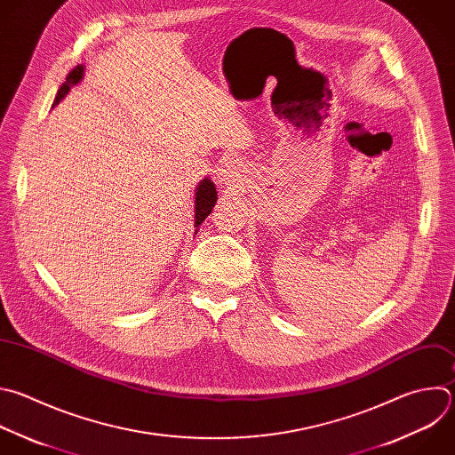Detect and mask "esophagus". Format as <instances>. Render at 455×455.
<instances>
[{
    "instance_id": "1",
    "label": "esophagus",
    "mask_w": 455,
    "mask_h": 455,
    "mask_svg": "<svg viewBox=\"0 0 455 455\" xmlns=\"http://www.w3.org/2000/svg\"><path fill=\"white\" fill-rule=\"evenodd\" d=\"M237 173H239V172H237V163H235V161L227 159V161H223V163L220 164L218 177H220L221 182H232V180H235Z\"/></svg>"
}]
</instances>
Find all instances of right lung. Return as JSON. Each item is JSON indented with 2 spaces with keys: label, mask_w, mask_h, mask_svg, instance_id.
Returning <instances> with one entry per match:
<instances>
[{
  "label": "right lung",
  "mask_w": 455,
  "mask_h": 455,
  "mask_svg": "<svg viewBox=\"0 0 455 455\" xmlns=\"http://www.w3.org/2000/svg\"><path fill=\"white\" fill-rule=\"evenodd\" d=\"M82 78H84V68H82V66H76V68L66 76V82H64L62 87L59 89L57 98H55V101H53V107H55V105L69 92V89H71L73 85H76ZM216 200H218V195H216V186L212 184V180H209V179L202 180V182L198 184V188H196V198H195V227H200V225L205 221V218L212 212V207H214ZM196 234H198V230H196Z\"/></svg>",
  "instance_id": "right-lung-1"
}]
</instances>
